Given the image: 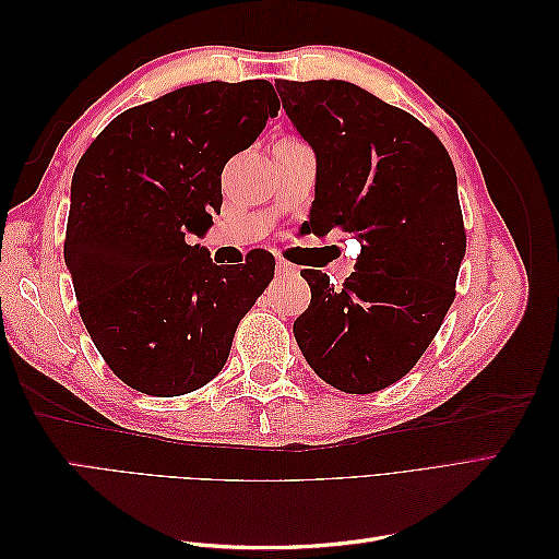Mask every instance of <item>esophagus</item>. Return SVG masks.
<instances>
[{"mask_svg": "<svg viewBox=\"0 0 559 559\" xmlns=\"http://www.w3.org/2000/svg\"><path fill=\"white\" fill-rule=\"evenodd\" d=\"M294 273H296V265H292L284 259H277V275H294Z\"/></svg>", "mask_w": 559, "mask_h": 559, "instance_id": "1", "label": "esophagus"}]
</instances>
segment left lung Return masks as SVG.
I'll use <instances>...</instances> for the list:
<instances>
[{"label": "left lung", "mask_w": 559, "mask_h": 559, "mask_svg": "<svg viewBox=\"0 0 559 559\" xmlns=\"http://www.w3.org/2000/svg\"><path fill=\"white\" fill-rule=\"evenodd\" d=\"M317 154L314 235L354 233L357 270L335 289L306 267L312 300L294 335L314 373L373 394L419 361L456 296L466 251L454 165L417 118L347 81H275Z\"/></svg>", "instance_id": "left-lung-1"}]
</instances>
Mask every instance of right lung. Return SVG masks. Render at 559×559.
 Returning a JSON list of instances; mask_svg holds the SVG:
<instances>
[{
	"instance_id": "add662e5",
	"label": "right lung",
	"mask_w": 559,
	"mask_h": 559,
	"mask_svg": "<svg viewBox=\"0 0 559 559\" xmlns=\"http://www.w3.org/2000/svg\"><path fill=\"white\" fill-rule=\"evenodd\" d=\"M277 111L270 81L195 83L118 114L76 165L64 263L79 314L114 376L142 394L181 396L222 373L275 277L265 249L216 265L186 235L212 226L226 163Z\"/></svg>"
}]
</instances>
